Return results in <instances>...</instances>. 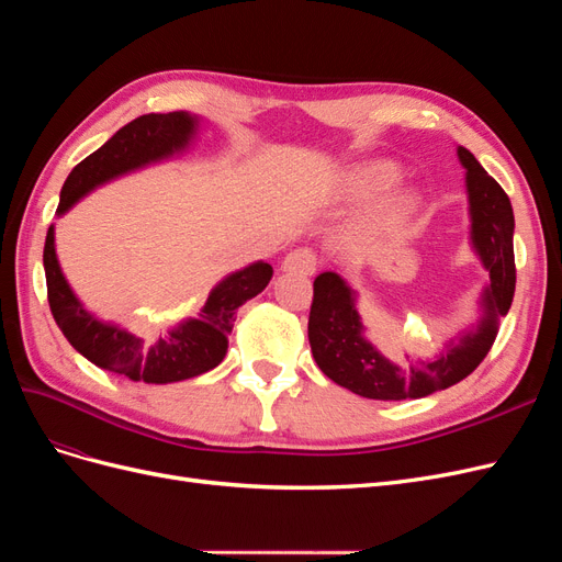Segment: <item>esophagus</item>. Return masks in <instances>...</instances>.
<instances>
[{"instance_id": "esophagus-1", "label": "esophagus", "mask_w": 562, "mask_h": 562, "mask_svg": "<svg viewBox=\"0 0 562 562\" xmlns=\"http://www.w3.org/2000/svg\"><path fill=\"white\" fill-rule=\"evenodd\" d=\"M281 271H285V274L312 277L316 271V255L310 248H295L283 258Z\"/></svg>"}]
</instances>
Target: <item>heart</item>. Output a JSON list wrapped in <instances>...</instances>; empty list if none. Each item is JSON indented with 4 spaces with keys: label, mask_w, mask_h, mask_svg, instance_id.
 Wrapping results in <instances>:
<instances>
[{
    "label": "heart",
    "mask_w": 562,
    "mask_h": 562,
    "mask_svg": "<svg viewBox=\"0 0 562 562\" xmlns=\"http://www.w3.org/2000/svg\"><path fill=\"white\" fill-rule=\"evenodd\" d=\"M403 176L394 159H363L337 171L328 201L335 206H363L373 201L351 225V241L361 248L396 239L417 213L419 196L413 187H396Z\"/></svg>",
    "instance_id": "b5f03b06"
}]
</instances>
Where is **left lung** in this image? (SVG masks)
<instances>
[{"instance_id": "8db88e82", "label": "left lung", "mask_w": 562, "mask_h": 562, "mask_svg": "<svg viewBox=\"0 0 562 562\" xmlns=\"http://www.w3.org/2000/svg\"><path fill=\"white\" fill-rule=\"evenodd\" d=\"M464 166L469 199V239L487 269L490 281L479 297V318L459 330L429 359L398 366L370 342L368 328L356 310L359 293L337 274L323 271L314 281L310 312V345L323 375L363 398L403 401L424 398L434 391L462 382L481 366L508 314L516 291L514 209L495 178H490L467 147H457Z\"/></svg>"}]
</instances>
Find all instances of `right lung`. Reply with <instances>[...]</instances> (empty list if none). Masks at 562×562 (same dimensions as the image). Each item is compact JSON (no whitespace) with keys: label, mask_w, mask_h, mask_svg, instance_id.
I'll return each mask as SVG.
<instances>
[{"label":"right lung","mask_w":562,"mask_h":562,"mask_svg":"<svg viewBox=\"0 0 562 562\" xmlns=\"http://www.w3.org/2000/svg\"><path fill=\"white\" fill-rule=\"evenodd\" d=\"M199 131L201 119L182 110L133 119L72 168L60 190L56 215H65L79 199L116 178L184 155L196 143ZM44 271L48 307L67 342L93 366L145 384L182 382L220 366L227 353L236 310L262 293L274 274L271 265L262 260L232 271L213 285L199 316L178 321L157 342H145L119 323L98 318L83 307L60 269L54 225L46 232Z\"/></svg>","instance_id":"1"}]
</instances>
